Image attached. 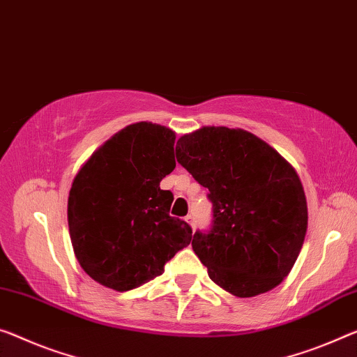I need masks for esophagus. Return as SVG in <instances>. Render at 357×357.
Masks as SVG:
<instances>
[{"mask_svg": "<svg viewBox=\"0 0 357 357\" xmlns=\"http://www.w3.org/2000/svg\"><path fill=\"white\" fill-rule=\"evenodd\" d=\"M185 220L190 223V227H191V228H193V229L196 228V217L193 215V213H190V215H186Z\"/></svg>", "mask_w": 357, "mask_h": 357, "instance_id": "esophagus-1", "label": "esophagus"}]
</instances>
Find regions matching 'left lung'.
Wrapping results in <instances>:
<instances>
[{
	"mask_svg": "<svg viewBox=\"0 0 357 357\" xmlns=\"http://www.w3.org/2000/svg\"><path fill=\"white\" fill-rule=\"evenodd\" d=\"M177 161L209 190L212 225L193 250L217 286L245 298L281 284L303 245L308 207L295 169L243 129L202 128L183 135Z\"/></svg>",
	"mask_w": 357,
	"mask_h": 357,
	"instance_id": "1",
	"label": "left lung"
}]
</instances>
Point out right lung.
Returning a JSON list of instances; mask_svg holds the SVG:
<instances>
[{
    "instance_id": "1",
    "label": "right lung",
    "mask_w": 357,
    "mask_h": 357,
    "mask_svg": "<svg viewBox=\"0 0 357 357\" xmlns=\"http://www.w3.org/2000/svg\"><path fill=\"white\" fill-rule=\"evenodd\" d=\"M175 134L160 124L119 130L76 174L68 196L75 255L102 286L128 292L161 276L193 229L169 215L161 180L175 169Z\"/></svg>"
}]
</instances>
